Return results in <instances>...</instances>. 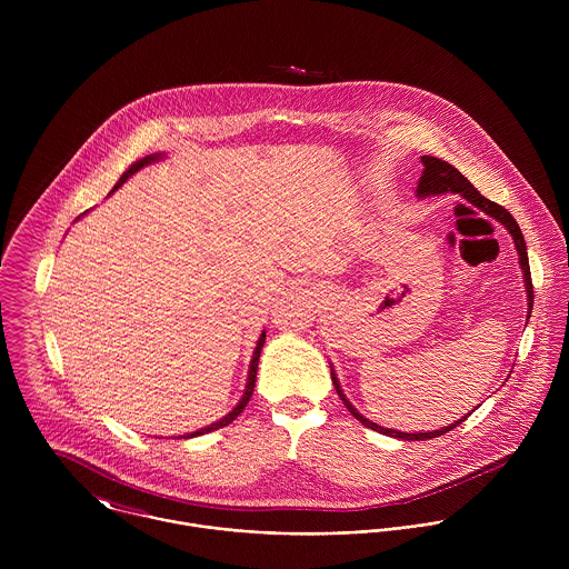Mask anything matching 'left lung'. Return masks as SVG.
<instances>
[{
    "instance_id": "left-lung-1",
    "label": "left lung",
    "mask_w": 569,
    "mask_h": 569,
    "mask_svg": "<svg viewBox=\"0 0 569 569\" xmlns=\"http://www.w3.org/2000/svg\"><path fill=\"white\" fill-rule=\"evenodd\" d=\"M422 174L418 179V188H416V194L418 197H429V194H442V192H456V194H462L467 201H471L476 208H480L482 212H487L488 217H492L495 221H499L512 237L515 247H517V253H519V264H521V271H523V282H526V293H528V318L532 313V300H535V291H532V278H530V264H528V251H526V241H523V234L517 226V221L512 219V214L501 208L499 203L490 201L485 194H480L473 183L458 170L453 168L451 163L445 162V160H438V158H431V156H422ZM330 379H332V386L339 395V399L343 401V406L348 407V411L366 427L379 431V433H386V436H392V438H401V440H429V438H438L451 429H456L458 425H462L469 416L451 422L449 427H442V429H436V431H427V433H406V431H397V429H388V427H381L368 418H363L355 407L350 406V401L346 399L339 381H337V375L335 370H330Z\"/></svg>"
}]
</instances>
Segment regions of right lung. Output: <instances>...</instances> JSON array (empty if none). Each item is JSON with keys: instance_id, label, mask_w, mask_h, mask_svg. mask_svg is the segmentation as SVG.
Here are the masks:
<instances>
[{"instance_id": "1", "label": "right lung", "mask_w": 569, "mask_h": 569, "mask_svg": "<svg viewBox=\"0 0 569 569\" xmlns=\"http://www.w3.org/2000/svg\"><path fill=\"white\" fill-rule=\"evenodd\" d=\"M158 160H162V153H156V156H147L144 160H138L136 163H131L129 166V170H124L122 172V177L118 179V183L113 186V190H118L131 174H136L142 166H147V163L158 162ZM262 343H264V332L260 335V339H258V343H256V350H253V357H251V363H249V375H247V386H244V395L243 399L239 401V406L234 407L228 416H223L221 420H217V422H212L210 427H203V429H199V431H192V433H188V436H183V438H194V436H201V433H208V431H214V429H221V427H226V425H230L241 411H243L244 406L249 403V399H251V395H253V386H256V370H258V359H260V350H262Z\"/></svg>"}]
</instances>
